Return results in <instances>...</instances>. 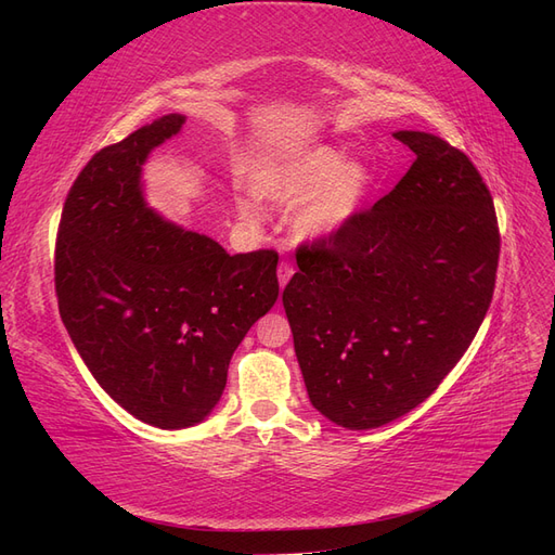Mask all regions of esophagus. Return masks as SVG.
Segmentation results:
<instances>
[{"mask_svg":"<svg viewBox=\"0 0 555 555\" xmlns=\"http://www.w3.org/2000/svg\"><path fill=\"white\" fill-rule=\"evenodd\" d=\"M292 275H294V263L287 261V259H282L280 266H278V282H280V287H284V284H287V282L292 280Z\"/></svg>","mask_w":555,"mask_h":555,"instance_id":"esophagus-1","label":"esophagus"}]
</instances>
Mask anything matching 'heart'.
<instances>
[{
  "instance_id": "heart-1",
  "label": "heart",
  "mask_w": 555,
  "mask_h": 555,
  "mask_svg": "<svg viewBox=\"0 0 555 555\" xmlns=\"http://www.w3.org/2000/svg\"><path fill=\"white\" fill-rule=\"evenodd\" d=\"M261 198L280 206L300 204L292 217L300 238H324L354 217L371 190V171L361 162H347L338 147L317 145L304 153L266 159L251 176ZM241 210L255 215V204L243 201Z\"/></svg>"
}]
</instances>
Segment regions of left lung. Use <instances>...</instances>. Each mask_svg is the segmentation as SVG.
<instances>
[{
  "instance_id": "obj_1",
  "label": "left lung",
  "mask_w": 555,
  "mask_h": 555,
  "mask_svg": "<svg viewBox=\"0 0 555 555\" xmlns=\"http://www.w3.org/2000/svg\"><path fill=\"white\" fill-rule=\"evenodd\" d=\"M416 159L328 238L298 247L282 292L314 410L379 428L438 389L489 312L500 257L493 196L465 153L396 131Z\"/></svg>"
}]
</instances>
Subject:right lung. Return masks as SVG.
Instances as JSON below:
<instances>
[{"label": "right lung", "instance_id": "add662e5", "mask_svg": "<svg viewBox=\"0 0 555 555\" xmlns=\"http://www.w3.org/2000/svg\"><path fill=\"white\" fill-rule=\"evenodd\" d=\"M164 115L86 164L55 245L62 322L99 386L139 422L190 428L212 412L233 351L278 300V251L227 255L143 198L147 155L182 129Z\"/></svg>", "mask_w": 555, "mask_h": 555}]
</instances>
